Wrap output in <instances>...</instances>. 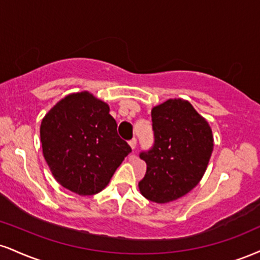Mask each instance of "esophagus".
Wrapping results in <instances>:
<instances>
[{"label":"esophagus","instance_id":"obj_1","mask_svg":"<svg viewBox=\"0 0 260 260\" xmlns=\"http://www.w3.org/2000/svg\"><path fill=\"white\" fill-rule=\"evenodd\" d=\"M128 143H129L131 148H132L133 150H134V149H136V146H137V139H136V138L131 139V140H129V142H128Z\"/></svg>","mask_w":260,"mask_h":260}]
</instances>
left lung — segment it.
Instances as JSON below:
<instances>
[{
  "instance_id": "8db88e82",
  "label": "left lung",
  "mask_w": 260,
  "mask_h": 260,
  "mask_svg": "<svg viewBox=\"0 0 260 260\" xmlns=\"http://www.w3.org/2000/svg\"><path fill=\"white\" fill-rule=\"evenodd\" d=\"M151 121L154 144L139 154L146 164L139 190L152 202H171L201 180L213 151V136L208 122L183 99L155 106Z\"/></svg>"
}]
</instances>
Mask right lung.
<instances>
[{
  "instance_id": "1",
  "label": "right lung",
  "mask_w": 260,
  "mask_h": 260,
  "mask_svg": "<svg viewBox=\"0 0 260 260\" xmlns=\"http://www.w3.org/2000/svg\"><path fill=\"white\" fill-rule=\"evenodd\" d=\"M40 133L53 176L83 196L102 191L132 151L117 134L108 104L88 92L61 99L42 120Z\"/></svg>"
}]
</instances>
